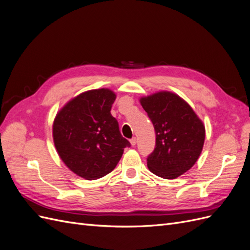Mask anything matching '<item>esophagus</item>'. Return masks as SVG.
Returning a JSON list of instances; mask_svg holds the SVG:
<instances>
[{
  "instance_id": "1",
  "label": "esophagus",
  "mask_w": 250,
  "mask_h": 250,
  "mask_svg": "<svg viewBox=\"0 0 250 250\" xmlns=\"http://www.w3.org/2000/svg\"><path fill=\"white\" fill-rule=\"evenodd\" d=\"M130 144H131V146H134L135 144H137V138H132L130 140Z\"/></svg>"
}]
</instances>
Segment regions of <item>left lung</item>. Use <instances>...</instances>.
I'll return each instance as SVG.
<instances>
[{"label":"left lung","mask_w":250,"mask_h":250,"mask_svg":"<svg viewBox=\"0 0 250 250\" xmlns=\"http://www.w3.org/2000/svg\"><path fill=\"white\" fill-rule=\"evenodd\" d=\"M154 126L155 148L147 158L155 175L174 179L190 170L201 153L206 128L192 107L171 92H158L140 99Z\"/></svg>","instance_id":"8db88e82"}]
</instances>
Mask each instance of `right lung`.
<instances>
[{"instance_id":"1","label":"right lung","mask_w":250,"mask_h":250,"mask_svg":"<svg viewBox=\"0 0 250 250\" xmlns=\"http://www.w3.org/2000/svg\"><path fill=\"white\" fill-rule=\"evenodd\" d=\"M116 94L108 88L92 89L73 98L53 123V140L59 157L72 172L87 180L100 178L116 168L124 148L110 109Z\"/></svg>"}]
</instances>
